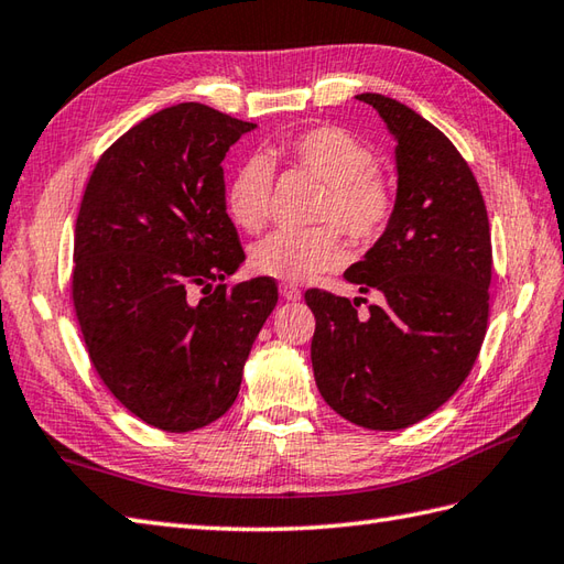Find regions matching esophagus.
<instances>
[{
  "mask_svg": "<svg viewBox=\"0 0 564 564\" xmlns=\"http://www.w3.org/2000/svg\"><path fill=\"white\" fill-rule=\"evenodd\" d=\"M281 297L283 301H301V289H295V285H291V283H283Z\"/></svg>",
  "mask_w": 564,
  "mask_h": 564,
  "instance_id": "esophagus-1",
  "label": "esophagus"
}]
</instances>
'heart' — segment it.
I'll use <instances>...</instances> for the list:
<instances>
[{
	"instance_id": "obj_1",
	"label": "heart",
	"mask_w": 564,
	"mask_h": 564,
	"mask_svg": "<svg viewBox=\"0 0 564 564\" xmlns=\"http://www.w3.org/2000/svg\"><path fill=\"white\" fill-rule=\"evenodd\" d=\"M281 154L327 184L317 220L337 224L356 242H368L386 230L394 210V191L376 166L368 145L337 126L307 128L281 145ZM273 166L263 154H251L232 172L225 188V210L247 232L263 227L271 210ZM251 269L283 283H305L341 267L344 249L333 225L310 230H275L251 247Z\"/></svg>"
}]
</instances>
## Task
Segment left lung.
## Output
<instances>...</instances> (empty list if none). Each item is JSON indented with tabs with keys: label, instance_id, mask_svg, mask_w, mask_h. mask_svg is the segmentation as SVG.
<instances>
[{
	"label": "left lung",
	"instance_id": "obj_1",
	"mask_svg": "<svg viewBox=\"0 0 564 564\" xmlns=\"http://www.w3.org/2000/svg\"><path fill=\"white\" fill-rule=\"evenodd\" d=\"M398 140L392 218L344 279L366 297L310 289L317 319L313 370L319 394L351 424L406 429L436 412L475 366L487 332L492 239L470 166L453 142L410 106L358 94Z\"/></svg>",
	"mask_w": 564,
	"mask_h": 564
}]
</instances>
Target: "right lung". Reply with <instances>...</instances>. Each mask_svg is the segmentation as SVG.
Listing matches in <instances>:
<instances>
[{"label": "right lung", "instance_id": "obj_1", "mask_svg": "<svg viewBox=\"0 0 564 564\" xmlns=\"http://www.w3.org/2000/svg\"><path fill=\"white\" fill-rule=\"evenodd\" d=\"M254 123L203 104L152 113L106 150L75 225L72 303L104 386L142 422L184 434L237 400L279 301L225 210V152Z\"/></svg>", "mask_w": 564, "mask_h": 564}]
</instances>
